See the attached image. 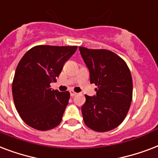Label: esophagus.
Returning <instances> with one entry per match:
<instances>
[{"label": "esophagus", "mask_w": 158, "mask_h": 158, "mask_svg": "<svg viewBox=\"0 0 158 158\" xmlns=\"http://www.w3.org/2000/svg\"><path fill=\"white\" fill-rule=\"evenodd\" d=\"M70 95L71 96H75L76 95H77V93H76L75 91H73V90H70Z\"/></svg>", "instance_id": "obj_1"}]
</instances>
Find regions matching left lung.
<instances>
[{"mask_svg": "<svg viewBox=\"0 0 158 158\" xmlns=\"http://www.w3.org/2000/svg\"><path fill=\"white\" fill-rule=\"evenodd\" d=\"M79 50L90 72V83L98 86L96 96H85L83 120L95 131L112 130L123 122L131 105L130 71L126 62L111 51L84 47H79Z\"/></svg>", "mask_w": 158, "mask_h": 158, "instance_id": "obj_1", "label": "left lung"}]
</instances>
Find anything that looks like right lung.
Wrapping results in <instances>:
<instances>
[{
    "label": "right lung",
    "mask_w": 158,
    "mask_h": 158,
    "mask_svg": "<svg viewBox=\"0 0 158 158\" xmlns=\"http://www.w3.org/2000/svg\"><path fill=\"white\" fill-rule=\"evenodd\" d=\"M77 46L39 45L29 49L17 66L12 83L15 106L25 123L46 131L57 126L70 93L50 88Z\"/></svg>",
    "instance_id": "1"
}]
</instances>
